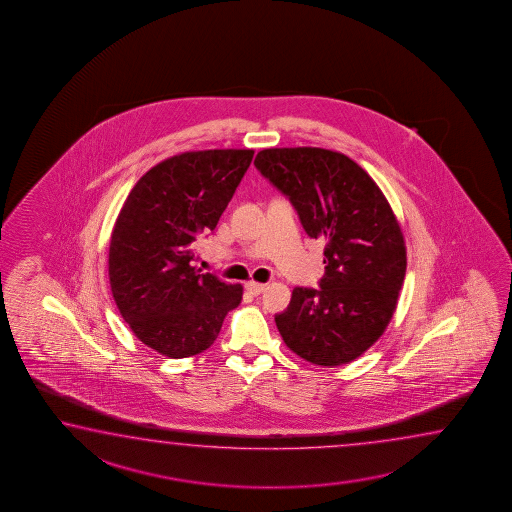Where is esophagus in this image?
I'll use <instances>...</instances> for the list:
<instances>
[{"label":"esophagus","instance_id":"1","mask_svg":"<svg viewBox=\"0 0 512 512\" xmlns=\"http://www.w3.org/2000/svg\"><path fill=\"white\" fill-rule=\"evenodd\" d=\"M265 287H267V285H263V283H256V281H247V283H245V289L251 292V294H254V296H258V294L265 291Z\"/></svg>","mask_w":512,"mask_h":512}]
</instances>
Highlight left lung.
Returning <instances> with one entry per match:
<instances>
[{
    "label": "left lung",
    "instance_id": "1",
    "mask_svg": "<svg viewBox=\"0 0 512 512\" xmlns=\"http://www.w3.org/2000/svg\"><path fill=\"white\" fill-rule=\"evenodd\" d=\"M254 165L291 201L305 232L325 240L320 287H296L289 307L274 316L281 338L316 365L356 360L389 325L407 269L389 203L340 152L265 149Z\"/></svg>",
    "mask_w": 512,
    "mask_h": 512
}]
</instances>
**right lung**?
I'll return each instance as SVG.
<instances>
[{
	"mask_svg": "<svg viewBox=\"0 0 512 512\" xmlns=\"http://www.w3.org/2000/svg\"><path fill=\"white\" fill-rule=\"evenodd\" d=\"M254 151L185 152L141 176L112 231L109 278L121 318L169 358L209 349L241 285L192 267L194 241L216 229Z\"/></svg>",
	"mask_w": 512,
	"mask_h": 512,
	"instance_id": "obj_1",
	"label": "right lung"
}]
</instances>
